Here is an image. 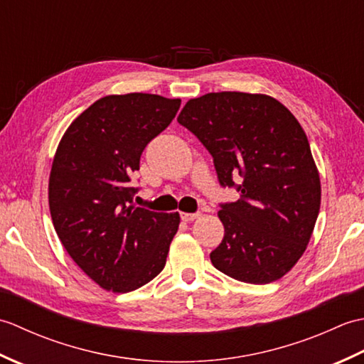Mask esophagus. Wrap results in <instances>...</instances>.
Instances as JSON below:
<instances>
[{"mask_svg": "<svg viewBox=\"0 0 364 364\" xmlns=\"http://www.w3.org/2000/svg\"><path fill=\"white\" fill-rule=\"evenodd\" d=\"M198 215H200L198 213H181V219L184 222H192V220H196Z\"/></svg>", "mask_w": 364, "mask_h": 364, "instance_id": "34e87169", "label": "esophagus"}]
</instances>
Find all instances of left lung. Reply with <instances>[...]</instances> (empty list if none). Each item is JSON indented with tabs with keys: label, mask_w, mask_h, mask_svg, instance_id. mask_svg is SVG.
I'll return each mask as SVG.
<instances>
[{
	"label": "left lung",
	"mask_w": 364,
	"mask_h": 364,
	"mask_svg": "<svg viewBox=\"0 0 364 364\" xmlns=\"http://www.w3.org/2000/svg\"><path fill=\"white\" fill-rule=\"evenodd\" d=\"M178 123L211 153L220 186L241 194L220 203L225 235L213 266L253 284L282 278L304 255L321 208L319 172L297 119L269 95L211 92L189 100Z\"/></svg>",
	"instance_id": "left-lung-1"
}]
</instances>
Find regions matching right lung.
Masks as SVG:
<instances>
[{
    "mask_svg": "<svg viewBox=\"0 0 364 364\" xmlns=\"http://www.w3.org/2000/svg\"><path fill=\"white\" fill-rule=\"evenodd\" d=\"M180 98L107 95L78 115L54 154L48 202L67 253L106 291L129 292L166 266L178 213L134 206L131 175L180 109Z\"/></svg>",
    "mask_w": 364,
    "mask_h": 364,
    "instance_id": "1",
    "label": "right lung"
}]
</instances>
